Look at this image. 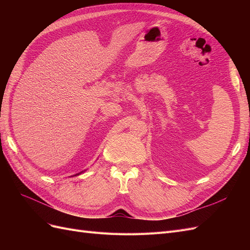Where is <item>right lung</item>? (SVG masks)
<instances>
[{"label":"right lung","instance_id":"add662e5","mask_svg":"<svg viewBox=\"0 0 250 250\" xmlns=\"http://www.w3.org/2000/svg\"><path fill=\"white\" fill-rule=\"evenodd\" d=\"M76 175H77V174H76Z\"/></svg>","mask_w":250,"mask_h":250}]
</instances>
